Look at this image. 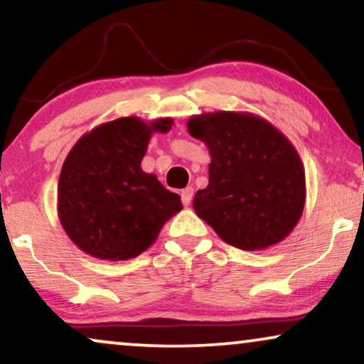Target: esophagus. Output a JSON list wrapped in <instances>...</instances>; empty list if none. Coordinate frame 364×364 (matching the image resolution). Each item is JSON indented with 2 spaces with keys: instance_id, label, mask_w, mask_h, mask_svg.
<instances>
[{
  "instance_id": "1",
  "label": "esophagus",
  "mask_w": 364,
  "mask_h": 364,
  "mask_svg": "<svg viewBox=\"0 0 364 364\" xmlns=\"http://www.w3.org/2000/svg\"><path fill=\"white\" fill-rule=\"evenodd\" d=\"M193 195H195V190H193L191 186L185 188V190L181 191V201H183V205L190 206L191 201H193Z\"/></svg>"
}]
</instances>
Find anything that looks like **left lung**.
Listing matches in <instances>:
<instances>
[{
  "label": "left lung",
  "instance_id": "1",
  "mask_svg": "<svg viewBox=\"0 0 364 364\" xmlns=\"http://www.w3.org/2000/svg\"><path fill=\"white\" fill-rule=\"evenodd\" d=\"M186 126L211 156L210 183L193 201L196 215L245 251L287 238L306 201L304 168L291 141L269 121L241 111L195 114Z\"/></svg>",
  "mask_w": 364,
  "mask_h": 364
}]
</instances>
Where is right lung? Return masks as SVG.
Listing matches in <instances>:
<instances>
[{
  "label": "right lung",
  "instance_id": "1",
  "mask_svg": "<svg viewBox=\"0 0 364 364\" xmlns=\"http://www.w3.org/2000/svg\"><path fill=\"white\" fill-rule=\"evenodd\" d=\"M171 126V118L146 123L124 116L96 126L68 153L58 183V218L86 255L108 261L136 258L183 210L176 193L141 169L149 139Z\"/></svg>",
  "mask_w": 364,
  "mask_h": 364
}]
</instances>
